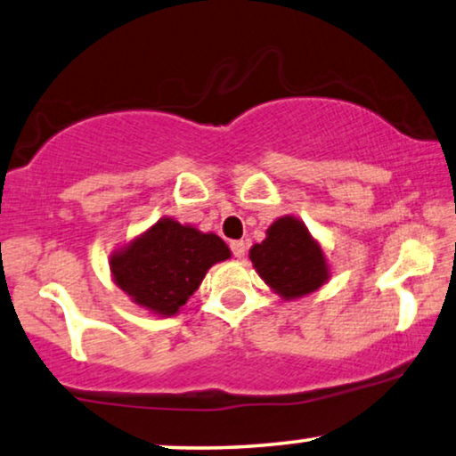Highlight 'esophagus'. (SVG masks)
Masks as SVG:
<instances>
[{
    "label": "esophagus",
    "mask_w": 456,
    "mask_h": 456,
    "mask_svg": "<svg viewBox=\"0 0 456 456\" xmlns=\"http://www.w3.org/2000/svg\"><path fill=\"white\" fill-rule=\"evenodd\" d=\"M231 254H233L235 257L246 256V243H243V241H231Z\"/></svg>",
    "instance_id": "esophagus-1"
}]
</instances>
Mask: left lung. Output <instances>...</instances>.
I'll return each mask as SVG.
<instances>
[{
  "label": "left lung",
  "mask_w": 456,
  "mask_h": 456,
  "mask_svg": "<svg viewBox=\"0 0 456 456\" xmlns=\"http://www.w3.org/2000/svg\"><path fill=\"white\" fill-rule=\"evenodd\" d=\"M249 260L264 282L284 298H298L328 281V264L319 243L295 216H282L266 240L249 249Z\"/></svg>",
  "instance_id": "1"
}]
</instances>
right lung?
Returning a JSON list of instances; mask_svg holds the SVG:
<instances>
[{"mask_svg":"<svg viewBox=\"0 0 456 456\" xmlns=\"http://www.w3.org/2000/svg\"><path fill=\"white\" fill-rule=\"evenodd\" d=\"M229 256L219 235L161 219L117 251L110 270L118 287L141 307L158 315H175L200 287L207 270Z\"/></svg>","mask_w":456,"mask_h":456,"instance_id":"obj_1","label":"right lung"}]
</instances>
